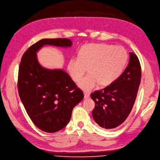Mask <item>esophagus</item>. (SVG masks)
<instances>
[{
  "mask_svg": "<svg viewBox=\"0 0 160 160\" xmlns=\"http://www.w3.org/2000/svg\"><path fill=\"white\" fill-rule=\"evenodd\" d=\"M90 98V94H88V93H86V92H85L84 93V98Z\"/></svg>",
  "mask_w": 160,
  "mask_h": 160,
  "instance_id": "esophagus-1",
  "label": "esophagus"
}]
</instances>
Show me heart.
Listing matches in <instances>:
<instances>
[{
    "mask_svg": "<svg viewBox=\"0 0 160 160\" xmlns=\"http://www.w3.org/2000/svg\"><path fill=\"white\" fill-rule=\"evenodd\" d=\"M128 55L122 47L108 44H87L78 52V58H71L67 69L74 82H78L88 68L89 74L78 83L85 92H90L99 84L114 83L125 70Z\"/></svg>",
    "mask_w": 160,
    "mask_h": 160,
    "instance_id": "1",
    "label": "heart"
}]
</instances>
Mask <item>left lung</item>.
I'll return each mask as SVG.
<instances>
[{"mask_svg": "<svg viewBox=\"0 0 160 160\" xmlns=\"http://www.w3.org/2000/svg\"><path fill=\"white\" fill-rule=\"evenodd\" d=\"M129 56L128 66L114 83L91 94L96 104L92 116L102 128L120 125L133 108L141 81V66L137 55L130 52Z\"/></svg>", "mask_w": 160, "mask_h": 160, "instance_id": "8db88e82", "label": "left lung"}]
</instances>
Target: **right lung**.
I'll use <instances>...</instances> for the list:
<instances>
[{
  "instance_id": "right-lung-1",
  "label": "right lung",
  "mask_w": 160,
  "mask_h": 160,
  "mask_svg": "<svg viewBox=\"0 0 160 160\" xmlns=\"http://www.w3.org/2000/svg\"><path fill=\"white\" fill-rule=\"evenodd\" d=\"M46 45L68 48L69 39H42L24 53L18 71L19 95L28 115L36 127L55 133L68 125L73 108L83 98V93L62 68L42 66L37 52Z\"/></svg>"
}]
</instances>
